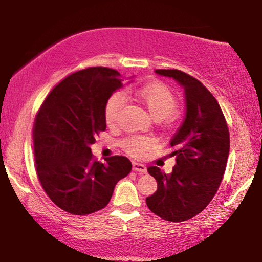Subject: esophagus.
I'll return each mask as SVG.
<instances>
[{
	"mask_svg": "<svg viewBox=\"0 0 262 262\" xmlns=\"http://www.w3.org/2000/svg\"><path fill=\"white\" fill-rule=\"evenodd\" d=\"M133 170L138 171V173H140V174H146L147 173L146 166L142 165V163H139V162H133Z\"/></svg>",
	"mask_w": 262,
	"mask_h": 262,
	"instance_id": "34e87169",
	"label": "esophagus"
}]
</instances>
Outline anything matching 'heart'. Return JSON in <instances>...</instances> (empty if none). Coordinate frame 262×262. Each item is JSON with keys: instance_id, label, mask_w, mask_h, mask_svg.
<instances>
[{"instance_id": "1", "label": "heart", "mask_w": 262, "mask_h": 262, "mask_svg": "<svg viewBox=\"0 0 262 262\" xmlns=\"http://www.w3.org/2000/svg\"><path fill=\"white\" fill-rule=\"evenodd\" d=\"M130 95L146 109L155 121H168L178 111L179 100L174 92L162 82H150L129 92ZM124 104L122 94L115 93L108 97L104 104V121L107 126L114 127L118 123ZM155 144V140L146 135H132L122 141L123 149L135 158L142 156Z\"/></svg>"}]
</instances>
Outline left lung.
<instances>
[{
    "instance_id": "obj_1",
    "label": "left lung",
    "mask_w": 262,
    "mask_h": 262,
    "mask_svg": "<svg viewBox=\"0 0 262 262\" xmlns=\"http://www.w3.org/2000/svg\"><path fill=\"white\" fill-rule=\"evenodd\" d=\"M185 91L186 116L170 140L177 165L170 174L151 166L148 173L158 182L146 199L156 215L181 222L198 215L212 201L224 178L229 154V132L217 101L200 81L178 69H156Z\"/></svg>"
}]
</instances>
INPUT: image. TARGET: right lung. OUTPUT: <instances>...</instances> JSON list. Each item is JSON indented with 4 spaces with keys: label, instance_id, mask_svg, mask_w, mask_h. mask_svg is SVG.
<instances>
[{
    "label": "right lung",
    "instance_id": "right-lung-1",
    "mask_svg": "<svg viewBox=\"0 0 262 262\" xmlns=\"http://www.w3.org/2000/svg\"><path fill=\"white\" fill-rule=\"evenodd\" d=\"M122 81L119 72L104 67L70 74L49 93L35 118L38 180L50 200L74 215L104 208L116 183L132 170L126 156L102 163L94 160L91 149L95 136L106 130V101Z\"/></svg>",
    "mask_w": 262,
    "mask_h": 262
}]
</instances>
